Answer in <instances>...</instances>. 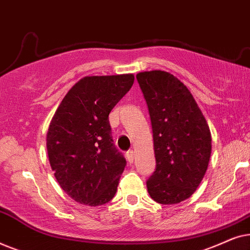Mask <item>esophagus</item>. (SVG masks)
Wrapping results in <instances>:
<instances>
[{
  "instance_id": "1",
  "label": "esophagus",
  "mask_w": 250,
  "mask_h": 250,
  "mask_svg": "<svg viewBox=\"0 0 250 250\" xmlns=\"http://www.w3.org/2000/svg\"><path fill=\"white\" fill-rule=\"evenodd\" d=\"M126 157H127V160L129 163H133V160H134V157H135V153L133 150H128L127 152H126Z\"/></svg>"
}]
</instances>
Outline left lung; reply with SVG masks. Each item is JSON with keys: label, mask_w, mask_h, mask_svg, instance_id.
Returning <instances> with one entry per match:
<instances>
[{"label": "left lung", "mask_w": 250, "mask_h": 250, "mask_svg": "<svg viewBox=\"0 0 250 250\" xmlns=\"http://www.w3.org/2000/svg\"><path fill=\"white\" fill-rule=\"evenodd\" d=\"M151 121L156 169L146 181L150 197L174 205L192 194L209 163L211 136L192 94L163 70L136 75Z\"/></svg>", "instance_id": "left-lung-1"}]
</instances>
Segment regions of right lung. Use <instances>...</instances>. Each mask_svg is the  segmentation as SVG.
<instances>
[{
    "instance_id": "1",
    "label": "right lung",
    "mask_w": 250,
    "mask_h": 250,
    "mask_svg": "<svg viewBox=\"0 0 250 250\" xmlns=\"http://www.w3.org/2000/svg\"><path fill=\"white\" fill-rule=\"evenodd\" d=\"M133 83L132 74L82 78L50 123L46 149L51 168L77 203L100 206L117 191L126 160L112 141L108 117Z\"/></svg>"
}]
</instances>
